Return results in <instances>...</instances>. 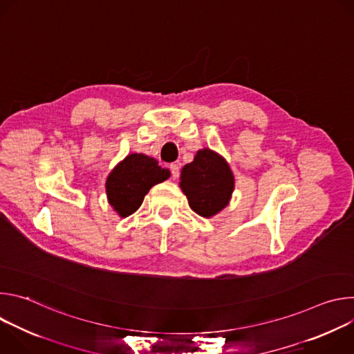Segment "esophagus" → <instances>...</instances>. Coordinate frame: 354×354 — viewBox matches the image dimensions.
Wrapping results in <instances>:
<instances>
[{"label": "esophagus", "mask_w": 354, "mask_h": 354, "mask_svg": "<svg viewBox=\"0 0 354 354\" xmlns=\"http://www.w3.org/2000/svg\"><path fill=\"white\" fill-rule=\"evenodd\" d=\"M171 174L174 179L179 178V165L178 164H171Z\"/></svg>", "instance_id": "34e87169"}]
</instances>
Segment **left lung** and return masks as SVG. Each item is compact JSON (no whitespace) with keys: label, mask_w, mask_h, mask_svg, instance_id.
Listing matches in <instances>:
<instances>
[{"label":"left lung","mask_w":354,"mask_h":354,"mask_svg":"<svg viewBox=\"0 0 354 354\" xmlns=\"http://www.w3.org/2000/svg\"><path fill=\"white\" fill-rule=\"evenodd\" d=\"M234 175L228 162L209 148L198 149L194 160L180 172V189L190 209L201 217H213L228 206L234 192Z\"/></svg>","instance_id":"left-lung-1"}]
</instances>
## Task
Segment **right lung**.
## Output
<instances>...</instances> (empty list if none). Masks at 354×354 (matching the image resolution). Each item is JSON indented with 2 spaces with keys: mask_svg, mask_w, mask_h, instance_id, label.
Wrapping results in <instances>:
<instances>
[{
  "mask_svg": "<svg viewBox=\"0 0 354 354\" xmlns=\"http://www.w3.org/2000/svg\"><path fill=\"white\" fill-rule=\"evenodd\" d=\"M169 176V169L161 168L156 158L130 154L113 168L106 179L109 205L120 217H129L138 210L149 189Z\"/></svg>",
  "mask_w": 354,
  "mask_h": 354,
  "instance_id": "right-lung-1",
  "label": "right lung"
}]
</instances>
